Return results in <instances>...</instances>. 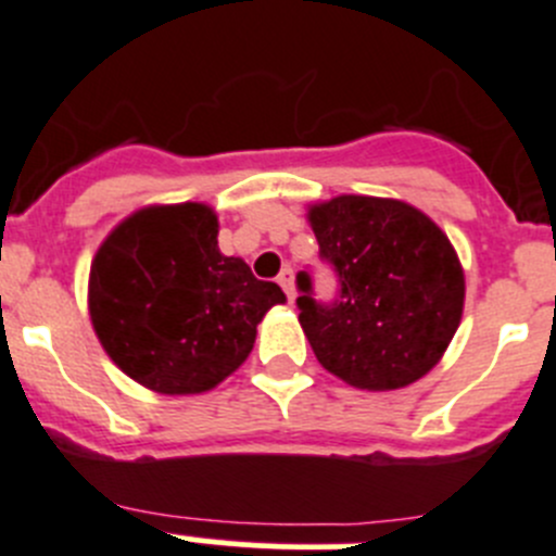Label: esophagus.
<instances>
[{"mask_svg": "<svg viewBox=\"0 0 556 556\" xmlns=\"http://www.w3.org/2000/svg\"><path fill=\"white\" fill-rule=\"evenodd\" d=\"M279 285L285 288V293H288L290 302H295V274L293 268H282V274H279Z\"/></svg>", "mask_w": 556, "mask_h": 556, "instance_id": "obj_1", "label": "esophagus"}]
</instances>
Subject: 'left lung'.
Returning <instances> with one entry per match:
<instances>
[{
	"instance_id": "1",
	"label": "left lung",
	"mask_w": 556,
	"mask_h": 556,
	"mask_svg": "<svg viewBox=\"0 0 556 556\" xmlns=\"http://www.w3.org/2000/svg\"><path fill=\"white\" fill-rule=\"evenodd\" d=\"M307 222L340 277V299L324 307L299 274V324L320 365L367 392L428 376L464 315V266L447 232L408 202L367 194L313 202Z\"/></svg>"
}]
</instances>
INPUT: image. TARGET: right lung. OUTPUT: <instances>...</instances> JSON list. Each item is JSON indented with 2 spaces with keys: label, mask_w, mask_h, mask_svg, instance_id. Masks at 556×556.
Segmentation results:
<instances>
[{
  "label": "right lung",
  "mask_w": 556,
  "mask_h": 556,
  "mask_svg": "<svg viewBox=\"0 0 556 556\" xmlns=\"http://www.w3.org/2000/svg\"><path fill=\"white\" fill-rule=\"evenodd\" d=\"M285 304L241 257L219 252L205 202L144 205L98 247L87 282L109 359L159 395H202L247 362L257 324Z\"/></svg>",
  "instance_id": "right-lung-1"
}]
</instances>
